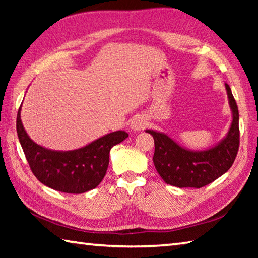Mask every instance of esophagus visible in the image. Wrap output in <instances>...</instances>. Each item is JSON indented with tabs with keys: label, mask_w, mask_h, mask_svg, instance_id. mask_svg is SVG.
Returning <instances> with one entry per match:
<instances>
[{
	"label": "esophagus",
	"mask_w": 258,
	"mask_h": 258,
	"mask_svg": "<svg viewBox=\"0 0 258 258\" xmlns=\"http://www.w3.org/2000/svg\"><path fill=\"white\" fill-rule=\"evenodd\" d=\"M146 126V121L141 117H135V118L132 120L131 123V128L134 131H141L142 128H145Z\"/></svg>",
	"instance_id": "obj_1"
}]
</instances>
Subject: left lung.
I'll return each instance as SVG.
<instances>
[{
  "instance_id": "left-lung-1",
  "label": "left lung",
  "mask_w": 258,
  "mask_h": 258,
  "mask_svg": "<svg viewBox=\"0 0 258 258\" xmlns=\"http://www.w3.org/2000/svg\"><path fill=\"white\" fill-rule=\"evenodd\" d=\"M233 119L226 138L204 151L186 150L166 134L147 130L155 140L154 164L161 178L178 187H203L223 175L237 157L240 143L239 111L228 84H225Z\"/></svg>"
}]
</instances>
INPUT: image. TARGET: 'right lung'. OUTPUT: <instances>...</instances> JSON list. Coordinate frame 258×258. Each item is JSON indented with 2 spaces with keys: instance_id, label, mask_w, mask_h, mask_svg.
I'll use <instances>...</instances> for the list:
<instances>
[{
  "instance_id": "add662e5",
  "label": "right lung",
  "mask_w": 258,
  "mask_h": 258,
  "mask_svg": "<svg viewBox=\"0 0 258 258\" xmlns=\"http://www.w3.org/2000/svg\"><path fill=\"white\" fill-rule=\"evenodd\" d=\"M17 113V133L29 167L38 181L66 194H83L94 189L106 175L109 152L128 137L124 131L109 133L89 146L73 151H53L32 141Z\"/></svg>"
}]
</instances>
